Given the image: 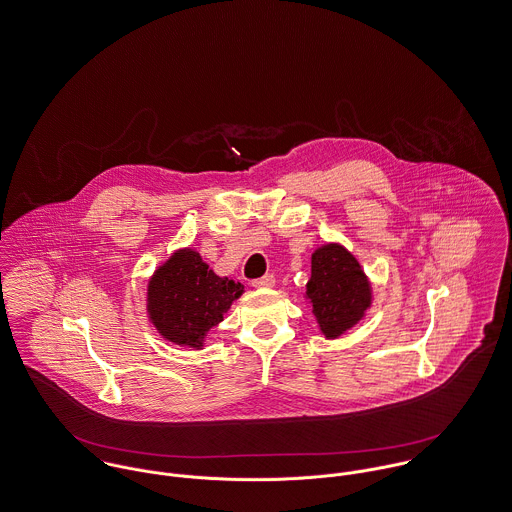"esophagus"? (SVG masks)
I'll use <instances>...</instances> for the list:
<instances>
[{
  "label": "esophagus",
  "mask_w": 512,
  "mask_h": 512,
  "mask_svg": "<svg viewBox=\"0 0 512 512\" xmlns=\"http://www.w3.org/2000/svg\"><path fill=\"white\" fill-rule=\"evenodd\" d=\"M253 286H255V288H273V286H275V277H273V275H265V277H261V279H255Z\"/></svg>",
  "instance_id": "34e87169"
}]
</instances>
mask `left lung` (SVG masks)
Wrapping results in <instances>:
<instances>
[{
	"label": "left lung",
	"mask_w": 512,
	"mask_h": 512,
	"mask_svg": "<svg viewBox=\"0 0 512 512\" xmlns=\"http://www.w3.org/2000/svg\"><path fill=\"white\" fill-rule=\"evenodd\" d=\"M304 296L328 340L357 326L373 304L369 277L340 243H326L312 253V275Z\"/></svg>",
	"instance_id": "obj_1"
}]
</instances>
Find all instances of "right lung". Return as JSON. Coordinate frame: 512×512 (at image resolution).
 I'll use <instances>...</instances> for the list:
<instances>
[{
	"instance_id": "obj_1",
	"label": "right lung",
	"mask_w": 512,
	"mask_h": 512,
	"mask_svg": "<svg viewBox=\"0 0 512 512\" xmlns=\"http://www.w3.org/2000/svg\"><path fill=\"white\" fill-rule=\"evenodd\" d=\"M243 284L218 277L192 247L176 249L147 284V314L167 341L202 349L206 334L218 326Z\"/></svg>"
}]
</instances>
